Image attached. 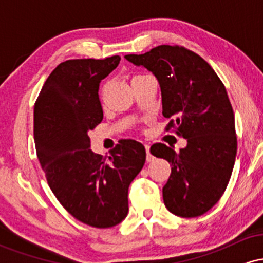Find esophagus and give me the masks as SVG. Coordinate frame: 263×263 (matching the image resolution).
Returning <instances> with one entry per match:
<instances>
[{
	"instance_id": "1",
	"label": "esophagus",
	"mask_w": 263,
	"mask_h": 263,
	"mask_svg": "<svg viewBox=\"0 0 263 263\" xmlns=\"http://www.w3.org/2000/svg\"><path fill=\"white\" fill-rule=\"evenodd\" d=\"M144 147H146V152H147V157H146L147 162H151L153 159V156L149 153V144H144Z\"/></svg>"
}]
</instances>
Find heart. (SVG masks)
<instances>
[{
  "label": "heart",
  "mask_w": 263,
  "mask_h": 263,
  "mask_svg": "<svg viewBox=\"0 0 263 263\" xmlns=\"http://www.w3.org/2000/svg\"><path fill=\"white\" fill-rule=\"evenodd\" d=\"M142 75H144V74H138V75H136V77H134V78H137V77H142Z\"/></svg>",
  "instance_id": "1"
}]
</instances>
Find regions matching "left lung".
Returning a JSON list of instances; mask_svg holds the SVG:
<instances>
[{
	"instance_id": "left-lung-1",
	"label": "left lung",
	"mask_w": 263,
	"mask_h": 263,
	"mask_svg": "<svg viewBox=\"0 0 263 263\" xmlns=\"http://www.w3.org/2000/svg\"><path fill=\"white\" fill-rule=\"evenodd\" d=\"M155 74L162 91V114L172 119L186 147L176 152L155 143L151 153L164 158L172 173L163 200L172 214L195 218L224 194L237 152L235 117L228 92L214 69L197 53L179 45H158L144 54L125 57Z\"/></svg>"
}]
</instances>
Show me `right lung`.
Instances as JSON below:
<instances>
[{
  "instance_id": "add662e5",
  "label": "right lung",
  "mask_w": 263,
  "mask_h": 263,
  "mask_svg": "<svg viewBox=\"0 0 263 263\" xmlns=\"http://www.w3.org/2000/svg\"><path fill=\"white\" fill-rule=\"evenodd\" d=\"M119 55L60 63L34 104L37 157L53 194L84 224L107 229L128 213V186L146 162L135 140H120L104 158L90 149L91 131L102 121L99 86L119 65Z\"/></svg>"
}]
</instances>
